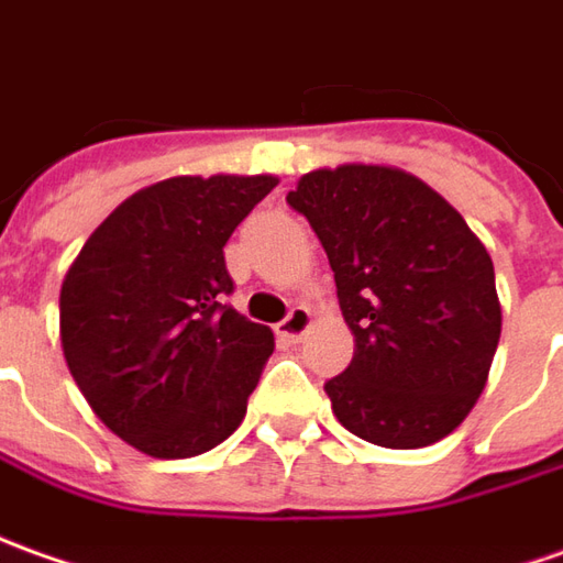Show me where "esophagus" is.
Segmentation results:
<instances>
[{
  "mask_svg": "<svg viewBox=\"0 0 563 563\" xmlns=\"http://www.w3.org/2000/svg\"><path fill=\"white\" fill-rule=\"evenodd\" d=\"M308 330H311V311H308L305 305H296V308L289 311V317H286L280 327H277V339H280V342H289V345H296L298 339H301Z\"/></svg>",
  "mask_w": 563,
  "mask_h": 563,
  "instance_id": "34e87169",
  "label": "esophagus"
}]
</instances>
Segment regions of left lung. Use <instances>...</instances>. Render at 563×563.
<instances>
[{"label": "left lung", "mask_w": 563, "mask_h": 563, "mask_svg": "<svg viewBox=\"0 0 563 563\" xmlns=\"http://www.w3.org/2000/svg\"><path fill=\"white\" fill-rule=\"evenodd\" d=\"M286 202L320 236L354 335L327 382L335 419L388 450L456 431L503 332L490 252L465 218L410 172L366 163L308 172Z\"/></svg>", "instance_id": "obj_1"}]
</instances>
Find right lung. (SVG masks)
Returning a JSON list of instances; mask_svg holds the SVG:
<instances>
[{
  "instance_id": "right-lung-1",
  "label": "right lung",
  "mask_w": 563,
  "mask_h": 563,
  "mask_svg": "<svg viewBox=\"0 0 563 563\" xmlns=\"http://www.w3.org/2000/svg\"><path fill=\"white\" fill-rule=\"evenodd\" d=\"M274 187V175L156 181L95 228L64 277L73 382L147 456H200L246 416L274 332L224 305V243Z\"/></svg>"
}]
</instances>
